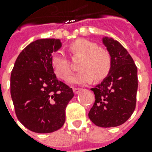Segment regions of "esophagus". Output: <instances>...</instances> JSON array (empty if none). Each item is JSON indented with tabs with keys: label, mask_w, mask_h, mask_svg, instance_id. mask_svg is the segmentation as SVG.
<instances>
[{
	"label": "esophagus",
	"mask_w": 152,
	"mask_h": 152,
	"mask_svg": "<svg viewBox=\"0 0 152 152\" xmlns=\"http://www.w3.org/2000/svg\"><path fill=\"white\" fill-rule=\"evenodd\" d=\"M81 88H73V92H74L75 94H78V93L81 92Z\"/></svg>",
	"instance_id": "34e87169"
}]
</instances>
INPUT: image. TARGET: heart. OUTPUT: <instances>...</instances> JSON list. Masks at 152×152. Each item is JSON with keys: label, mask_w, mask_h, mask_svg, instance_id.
I'll use <instances>...</instances> for the list:
<instances>
[{"label": "heart", "mask_w": 152, "mask_h": 152, "mask_svg": "<svg viewBox=\"0 0 152 152\" xmlns=\"http://www.w3.org/2000/svg\"><path fill=\"white\" fill-rule=\"evenodd\" d=\"M73 55L83 56L77 73L69 76L66 81L70 84L84 86L91 83L94 77L96 80H102L109 73L112 60L106 50L98 49L95 43L84 39L74 41L69 47ZM51 66L55 73L61 79H64L71 71L70 60L62 50H57L51 55Z\"/></svg>", "instance_id": "1"}]
</instances>
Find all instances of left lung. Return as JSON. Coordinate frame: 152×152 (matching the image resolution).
<instances>
[{"label": "left lung", "mask_w": 152, "mask_h": 152, "mask_svg": "<svg viewBox=\"0 0 152 152\" xmlns=\"http://www.w3.org/2000/svg\"><path fill=\"white\" fill-rule=\"evenodd\" d=\"M102 40L111 56L112 66L102 82L91 89L95 94V102L88 116L97 126L116 127L126 122L135 108L137 67L117 40L108 37Z\"/></svg>", "instance_id": "obj_1"}]
</instances>
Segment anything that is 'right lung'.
<instances>
[{
  "label": "right lung",
  "mask_w": 152,
  "mask_h": 152,
  "mask_svg": "<svg viewBox=\"0 0 152 152\" xmlns=\"http://www.w3.org/2000/svg\"><path fill=\"white\" fill-rule=\"evenodd\" d=\"M60 39H42L29 44L17 58L11 74V96L19 121L36 133H51L66 121V107L74 97L72 88L59 81L51 55Z\"/></svg>",
  "instance_id": "obj_1"
}]
</instances>
